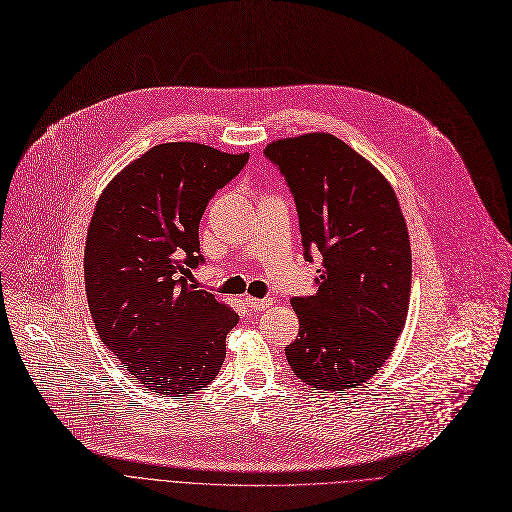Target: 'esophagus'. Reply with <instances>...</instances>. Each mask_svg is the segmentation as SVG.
I'll return each instance as SVG.
<instances>
[{"mask_svg":"<svg viewBox=\"0 0 512 512\" xmlns=\"http://www.w3.org/2000/svg\"><path fill=\"white\" fill-rule=\"evenodd\" d=\"M245 303H247V307L251 309V311H265L267 307H272V299H253V297H247L245 299Z\"/></svg>","mask_w":512,"mask_h":512,"instance_id":"esophagus-1","label":"esophagus"}]
</instances>
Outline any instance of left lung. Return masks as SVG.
Returning <instances> with one entry per match:
<instances>
[{
  "label": "left lung",
  "mask_w": 512,
  "mask_h": 512,
  "mask_svg": "<svg viewBox=\"0 0 512 512\" xmlns=\"http://www.w3.org/2000/svg\"><path fill=\"white\" fill-rule=\"evenodd\" d=\"M265 155L294 195L305 259L324 257L317 292L290 301L299 336L284 348L288 365L315 390L363 386L409 313L411 242L394 188L330 132L278 139Z\"/></svg>",
  "instance_id": "left-lung-1"
}]
</instances>
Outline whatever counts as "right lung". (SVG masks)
I'll use <instances>...</instances> for the list:
<instances>
[{
    "instance_id": "1",
    "label": "right lung",
    "mask_w": 512,
    "mask_h": 512,
    "mask_svg": "<svg viewBox=\"0 0 512 512\" xmlns=\"http://www.w3.org/2000/svg\"><path fill=\"white\" fill-rule=\"evenodd\" d=\"M249 153L201 143L155 145L118 172L95 205L85 245V288L101 342L155 394L188 396L215 380L228 305L188 284L209 199L247 166Z\"/></svg>"
}]
</instances>
